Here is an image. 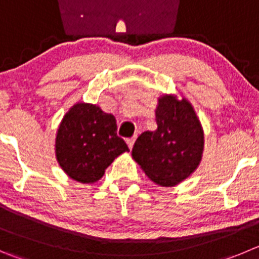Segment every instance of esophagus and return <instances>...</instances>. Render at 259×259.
<instances>
[{"mask_svg":"<svg viewBox=\"0 0 259 259\" xmlns=\"http://www.w3.org/2000/svg\"><path fill=\"white\" fill-rule=\"evenodd\" d=\"M135 139H137V135H134V137L133 138H130V139H127L126 141V143H127V147H129L130 149L133 148V146H134V142H135Z\"/></svg>","mask_w":259,"mask_h":259,"instance_id":"34e87169","label":"esophagus"}]
</instances>
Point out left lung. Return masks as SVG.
<instances>
[{
	"mask_svg": "<svg viewBox=\"0 0 259 259\" xmlns=\"http://www.w3.org/2000/svg\"><path fill=\"white\" fill-rule=\"evenodd\" d=\"M157 129L138 138L132 157L159 187H175L198 168L204 151V132L188 98L162 94L154 110Z\"/></svg>",
	"mask_w": 259,
	"mask_h": 259,
	"instance_id": "left-lung-1",
	"label": "left lung"
}]
</instances>
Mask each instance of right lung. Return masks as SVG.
Wrapping results in <instances>:
<instances>
[{
    "instance_id": "add662e5",
    "label": "right lung",
    "mask_w": 259,
    "mask_h": 259,
    "mask_svg": "<svg viewBox=\"0 0 259 259\" xmlns=\"http://www.w3.org/2000/svg\"><path fill=\"white\" fill-rule=\"evenodd\" d=\"M116 120L97 105L76 102L60 122L55 154L60 167L72 180L93 184L120 154L129 152L116 134Z\"/></svg>"
}]
</instances>
